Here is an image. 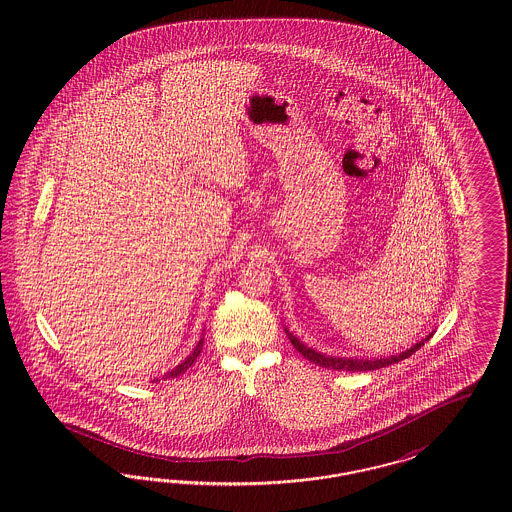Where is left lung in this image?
Masks as SVG:
<instances>
[{"instance_id":"left-lung-1","label":"left lung","mask_w":512,"mask_h":512,"mask_svg":"<svg viewBox=\"0 0 512 512\" xmlns=\"http://www.w3.org/2000/svg\"><path fill=\"white\" fill-rule=\"evenodd\" d=\"M286 334H288V338L292 341L293 347H295L307 361L322 366V368L347 370V372H363V370H376V368H382V366L395 365V363H399V361L411 357L414 351H418V349L424 345V341L430 340V336H432V334H430L428 338L418 341L411 349H407V351H403V353H399V355H391V357H384V359H382V357H380V359H357V357H330V355H322V353H318L315 349L307 347L303 341L297 340L290 330H286Z\"/></svg>"}]
</instances>
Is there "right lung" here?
Masks as SVG:
<instances>
[{
    "label": "right lung",
    "instance_id": "right-lung-1",
    "mask_svg": "<svg viewBox=\"0 0 512 512\" xmlns=\"http://www.w3.org/2000/svg\"><path fill=\"white\" fill-rule=\"evenodd\" d=\"M201 349H203V338H201L199 343L195 345V349L192 351V355H188L184 363H180V365L176 366V368H172L171 372H167V374H165V380H167V378H176V376H180L182 372H186V370H188V368L194 365L195 361H197V357H199Z\"/></svg>",
    "mask_w": 512,
    "mask_h": 512
}]
</instances>
